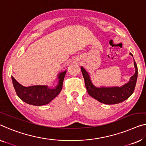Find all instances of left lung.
<instances>
[{
	"instance_id": "left-lung-1",
	"label": "left lung",
	"mask_w": 146,
	"mask_h": 146,
	"mask_svg": "<svg viewBox=\"0 0 146 146\" xmlns=\"http://www.w3.org/2000/svg\"><path fill=\"white\" fill-rule=\"evenodd\" d=\"M130 54L132 56L131 53H130ZM134 64L136 71L134 75L130 78V81L121 87H110V88L107 87L97 88L94 86L91 82L90 76L88 73L83 67H81L80 69L83 75L86 88L89 95L101 103L108 104V105L121 103L129 98L134 92L137 77H138V67L135 61L134 62Z\"/></svg>"
}]
</instances>
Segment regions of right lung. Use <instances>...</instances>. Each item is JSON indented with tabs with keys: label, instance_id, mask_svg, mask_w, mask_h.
Here are the masks:
<instances>
[{
	"label": "right lung",
	"instance_id": "1",
	"mask_svg": "<svg viewBox=\"0 0 146 146\" xmlns=\"http://www.w3.org/2000/svg\"><path fill=\"white\" fill-rule=\"evenodd\" d=\"M66 71L60 73L58 84L56 88H50L47 86L37 85L25 87L21 85L12 76V80L16 92L19 98L25 103L33 106H43L49 104L60 94L62 89L63 82Z\"/></svg>",
	"mask_w": 146,
	"mask_h": 146
}]
</instances>
